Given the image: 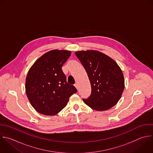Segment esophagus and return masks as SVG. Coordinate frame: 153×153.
Here are the masks:
<instances>
[{"instance_id": "esophagus-1", "label": "esophagus", "mask_w": 153, "mask_h": 153, "mask_svg": "<svg viewBox=\"0 0 153 153\" xmlns=\"http://www.w3.org/2000/svg\"><path fill=\"white\" fill-rule=\"evenodd\" d=\"M74 86L76 88V89L78 90V85H77V83H76V84H74Z\"/></svg>"}]
</instances>
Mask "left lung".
<instances>
[{"label": "left lung", "instance_id": "1", "mask_svg": "<svg viewBox=\"0 0 153 153\" xmlns=\"http://www.w3.org/2000/svg\"><path fill=\"white\" fill-rule=\"evenodd\" d=\"M75 55L87 73L91 94L83 99L91 108L104 111L114 106L124 89V78L121 68L108 55L97 50L77 51Z\"/></svg>", "mask_w": 153, "mask_h": 153}]
</instances>
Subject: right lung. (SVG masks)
Masks as SVG:
<instances>
[{
    "instance_id": "obj_1",
    "label": "right lung",
    "mask_w": 153,
    "mask_h": 153,
    "mask_svg": "<svg viewBox=\"0 0 153 153\" xmlns=\"http://www.w3.org/2000/svg\"><path fill=\"white\" fill-rule=\"evenodd\" d=\"M71 51L52 50L38 58L29 69L25 83L26 95L32 107L44 115H55L77 91L67 82L62 70Z\"/></svg>"
}]
</instances>
